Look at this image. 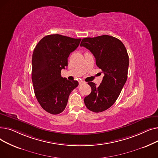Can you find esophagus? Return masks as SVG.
Listing matches in <instances>:
<instances>
[{
  "mask_svg": "<svg viewBox=\"0 0 158 158\" xmlns=\"http://www.w3.org/2000/svg\"><path fill=\"white\" fill-rule=\"evenodd\" d=\"M79 82V85H82V84H83V83H85V81H80Z\"/></svg>",
  "mask_w": 158,
  "mask_h": 158,
  "instance_id": "1",
  "label": "esophagus"
}]
</instances>
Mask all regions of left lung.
<instances>
[{
	"instance_id": "1",
	"label": "left lung",
	"mask_w": 158,
	"mask_h": 158,
	"mask_svg": "<svg viewBox=\"0 0 158 158\" xmlns=\"http://www.w3.org/2000/svg\"><path fill=\"white\" fill-rule=\"evenodd\" d=\"M92 52L96 64L104 76L98 86L93 82L88 85L92 92L85 98L87 108L95 113L107 110L115 102L127 78L129 56L122 41L111 36L85 38L80 45Z\"/></svg>"
}]
</instances>
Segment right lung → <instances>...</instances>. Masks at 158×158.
<instances>
[{"mask_svg":"<svg viewBox=\"0 0 158 158\" xmlns=\"http://www.w3.org/2000/svg\"><path fill=\"white\" fill-rule=\"evenodd\" d=\"M81 39L60 35L44 37L34 49L32 57V81L35 96L47 112L57 114L64 111L72 91L79 83L61 76L68 66V57Z\"/></svg>","mask_w":158,"mask_h":158,"instance_id":"right-lung-1","label":"right lung"}]
</instances>
